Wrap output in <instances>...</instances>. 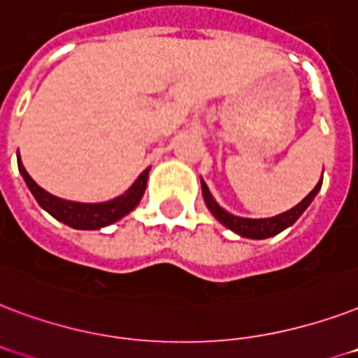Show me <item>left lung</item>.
<instances>
[{"label": "left lung", "mask_w": 358, "mask_h": 358, "mask_svg": "<svg viewBox=\"0 0 358 358\" xmlns=\"http://www.w3.org/2000/svg\"><path fill=\"white\" fill-rule=\"evenodd\" d=\"M321 182H323V177L321 181L314 187V190L306 196V198L297 203L293 209L285 210L282 215H276V217L271 218H243V217H235L228 210H224L220 205L215 201V198L210 196L209 188L205 185V181L201 179V192H203V199L207 209L213 213V217L217 218L218 222L224 224L226 228H229L231 231H235L241 237H248V239H267V237H273V235H278L280 231H284L285 228H289L293 224L297 222L299 217L303 215L306 207H308L312 201H314L315 194L320 192Z\"/></svg>", "instance_id": "1"}]
</instances>
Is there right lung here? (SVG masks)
Returning <instances> with one entry per match:
<instances>
[{"instance_id":"add662e5","label":"right lung","mask_w":358,"mask_h":358,"mask_svg":"<svg viewBox=\"0 0 358 358\" xmlns=\"http://www.w3.org/2000/svg\"><path fill=\"white\" fill-rule=\"evenodd\" d=\"M16 157H18V170H20L27 188L31 190L33 198L37 199V203L46 213H50L55 220H59V222L74 229H101L104 226L117 222L119 218H123L124 215H129L130 210L140 203L141 196L148 187L149 170H151V168H145L140 173V177L132 182V187L117 198L101 201V203H80V201L57 198L54 194L46 192L44 188L38 187L22 164L20 155H16Z\"/></svg>"}]
</instances>
